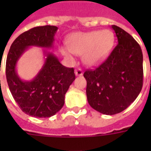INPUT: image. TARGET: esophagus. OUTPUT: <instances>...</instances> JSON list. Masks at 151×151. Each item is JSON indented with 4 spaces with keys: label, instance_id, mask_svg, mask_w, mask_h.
<instances>
[{
    "label": "esophagus",
    "instance_id": "obj_1",
    "mask_svg": "<svg viewBox=\"0 0 151 151\" xmlns=\"http://www.w3.org/2000/svg\"><path fill=\"white\" fill-rule=\"evenodd\" d=\"M74 73H75L76 76H82V74H83V71H82V69H80V68L76 69L75 71H74Z\"/></svg>",
    "mask_w": 151,
    "mask_h": 151
}]
</instances>
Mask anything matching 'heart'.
<instances>
[{"instance_id":"heart-1","label":"heart","mask_w":151,"mask_h":151,"mask_svg":"<svg viewBox=\"0 0 151 151\" xmlns=\"http://www.w3.org/2000/svg\"><path fill=\"white\" fill-rule=\"evenodd\" d=\"M114 43V34L109 30L78 32L67 39L68 47L61 46L60 51L66 57L71 54L82 55L86 65H99L108 56Z\"/></svg>"}]
</instances>
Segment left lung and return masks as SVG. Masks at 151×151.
I'll return each instance as SVG.
<instances>
[{
    "label": "left lung",
    "mask_w": 151,
    "mask_h": 151,
    "mask_svg": "<svg viewBox=\"0 0 151 151\" xmlns=\"http://www.w3.org/2000/svg\"><path fill=\"white\" fill-rule=\"evenodd\" d=\"M117 45L104 62L84 73L89 104L100 113L115 115L126 109L142 88L143 56L141 47L117 26Z\"/></svg>",
    "instance_id": "left-lung-1"
}]
</instances>
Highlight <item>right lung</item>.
Segmentation results:
<instances>
[{
    "label": "right lung",
    "mask_w": 151,
    "mask_h": 151,
    "mask_svg": "<svg viewBox=\"0 0 151 151\" xmlns=\"http://www.w3.org/2000/svg\"><path fill=\"white\" fill-rule=\"evenodd\" d=\"M57 27H36L13 42L6 59V79L13 97L22 111L34 117H51L62 108L65 95L75 80L73 68L62 65L52 52L43 49L45 60L31 81L20 78L17 63L30 47L52 48Z\"/></svg>",
    "instance_id": "right-lung-1"
}]
</instances>
